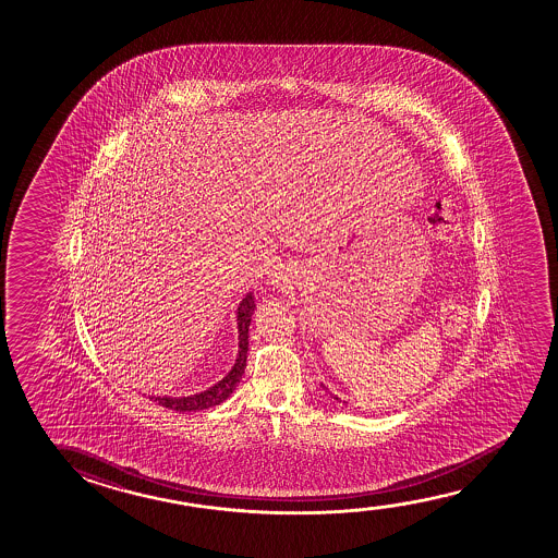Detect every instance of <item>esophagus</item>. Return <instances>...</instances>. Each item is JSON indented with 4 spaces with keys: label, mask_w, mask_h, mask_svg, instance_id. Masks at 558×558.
<instances>
[{
    "label": "esophagus",
    "mask_w": 558,
    "mask_h": 558,
    "mask_svg": "<svg viewBox=\"0 0 558 558\" xmlns=\"http://www.w3.org/2000/svg\"><path fill=\"white\" fill-rule=\"evenodd\" d=\"M291 268L286 267V265H280V267H275L270 270V275H268V282L272 283V286H286V283L291 280Z\"/></svg>",
    "instance_id": "1"
}]
</instances>
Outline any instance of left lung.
I'll list each match as a JSON object with an SVG mask.
<instances>
[{
  "label": "left lung",
  "instance_id": "1",
  "mask_svg": "<svg viewBox=\"0 0 558 558\" xmlns=\"http://www.w3.org/2000/svg\"><path fill=\"white\" fill-rule=\"evenodd\" d=\"M322 387H324V385H322ZM336 400H339V398L336 397ZM339 402H341V400H339ZM343 405L347 408V402H343Z\"/></svg>",
  "mask_w": 558,
  "mask_h": 558
}]
</instances>
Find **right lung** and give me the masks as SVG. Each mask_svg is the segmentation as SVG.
Listing matches in <instances>:
<instances>
[{"instance_id": "obj_1", "label": "right lung", "mask_w": 558, "mask_h": 558, "mask_svg": "<svg viewBox=\"0 0 558 558\" xmlns=\"http://www.w3.org/2000/svg\"><path fill=\"white\" fill-rule=\"evenodd\" d=\"M255 313V298L253 291L245 293V298L240 301L236 308L238 324V354L234 360V366L230 367L229 374L222 377L221 381L215 383L214 387L191 395V397H150L156 404L163 405L168 410L175 412H199L225 402L227 398L234 392L238 383L242 379L245 369V360H247V333H250V324Z\"/></svg>"}]
</instances>
